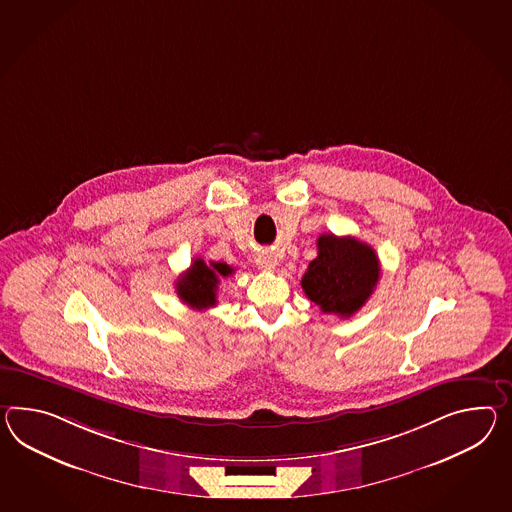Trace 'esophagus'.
<instances>
[{
    "mask_svg": "<svg viewBox=\"0 0 512 512\" xmlns=\"http://www.w3.org/2000/svg\"><path fill=\"white\" fill-rule=\"evenodd\" d=\"M255 262L264 272H274L275 266H277V257H275L274 253H270V251H262V253L257 255Z\"/></svg>",
    "mask_w": 512,
    "mask_h": 512,
    "instance_id": "esophagus-1",
    "label": "esophagus"
}]
</instances>
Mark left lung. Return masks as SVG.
<instances>
[{
    "label": "left lung",
    "mask_w": 512,
    "mask_h": 512,
    "mask_svg": "<svg viewBox=\"0 0 512 512\" xmlns=\"http://www.w3.org/2000/svg\"><path fill=\"white\" fill-rule=\"evenodd\" d=\"M301 288L325 314L349 318L372 296L381 266L374 248L353 237L320 235Z\"/></svg>",
    "instance_id": "8db88e82"
}]
</instances>
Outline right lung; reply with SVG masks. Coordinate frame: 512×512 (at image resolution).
Returning a JSON list of instances; mask_svg holds the SVG:
<instances>
[{"label": "right lung", "instance_id": "obj_1", "mask_svg": "<svg viewBox=\"0 0 512 512\" xmlns=\"http://www.w3.org/2000/svg\"><path fill=\"white\" fill-rule=\"evenodd\" d=\"M233 274V268L225 262H207L194 259L187 274L181 275L175 283L177 296L192 309H209L216 305V290L222 277Z\"/></svg>", "mask_w": 512, "mask_h": 512}]
</instances>
